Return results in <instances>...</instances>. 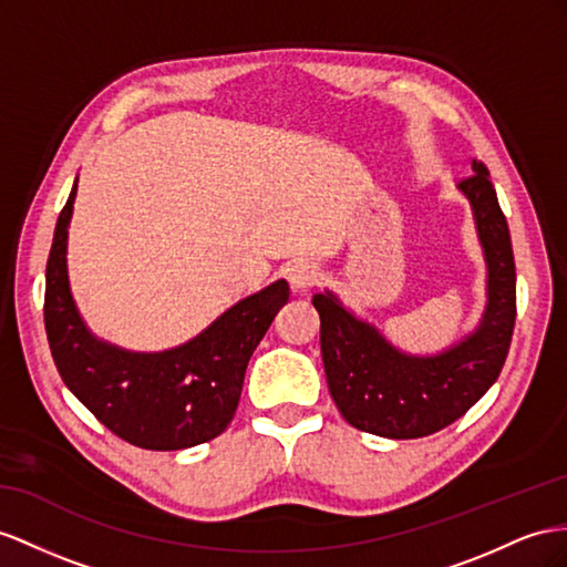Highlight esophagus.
<instances>
[{
	"label": "esophagus",
	"mask_w": 567,
	"mask_h": 567,
	"mask_svg": "<svg viewBox=\"0 0 567 567\" xmlns=\"http://www.w3.org/2000/svg\"><path fill=\"white\" fill-rule=\"evenodd\" d=\"M287 280L295 289H299V292H307L309 287L318 282V268L313 264H307V260H299V264L289 268Z\"/></svg>",
	"instance_id": "1"
}]
</instances>
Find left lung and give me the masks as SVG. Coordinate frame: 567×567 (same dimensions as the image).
Wrapping results in <instances>:
<instances>
[{
  "label": "left lung",
  "instance_id": "left-lung-1",
  "mask_svg": "<svg viewBox=\"0 0 567 567\" xmlns=\"http://www.w3.org/2000/svg\"><path fill=\"white\" fill-rule=\"evenodd\" d=\"M457 184L470 198L488 268L486 311L467 338L435 357L395 350L371 323L342 303L313 295L321 316V354L328 390L347 424L383 439H422L450 426L496 383L515 328V258L505 215L488 169Z\"/></svg>",
  "mask_w": 567,
  "mask_h": 567
}]
</instances>
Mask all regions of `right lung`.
Segmentation results:
<instances>
[{"label": "right lung", "instance_id": "1", "mask_svg": "<svg viewBox=\"0 0 567 567\" xmlns=\"http://www.w3.org/2000/svg\"><path fill=\"white\" fill-rule=\"evenodd\" d=\"M76 184L56 220L45 272V330L56 371L83 408L126 443L182 450L213 441L237 412L246 364L287 303V282L237 301L174 350L145 354L97 340L81 321L66 275Z\"/></svg>", "mask_w": 567, "mask_h": 567}]
</instances>
